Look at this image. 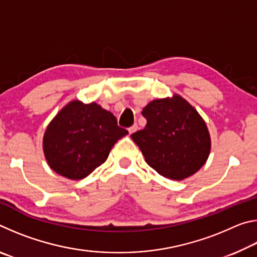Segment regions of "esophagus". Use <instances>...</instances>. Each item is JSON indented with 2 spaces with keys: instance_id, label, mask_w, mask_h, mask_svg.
<instances>
[{
  "instance_id": "obj_1",
  "label": "esophagus",
  "mask_w": 257,
  "mask_h": 257,
  "mask_svg": "<svg viewBox=\"0 0 257 257\" xmlns=\"http://www.w3.org/2000/svg\"><path fill=\"white\" fill-rule=\"evenodd\" d=\"M138 130V125H137V123H135V124H133L132 127L130 128H128V132H129V134H134L135 132H137Z\"/></svg>"
}]
</instances>
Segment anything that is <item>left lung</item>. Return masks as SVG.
<instances>
[{
	"mask_svg": "<svg viewBox=\"0 0 257 257\" xmlns=\"http://www.w3.org/2000/svg\"><path fill=\"white\" fill-rule=\"evenodd\" d=\"M142 114L146 127L132 138L151 168L169 179L182 180L203 167L211 150L210 134L188 102L178 95L155 99Z\"/></svg>",
	"mask_w": 257,
	"mask_h": 257,
	"instance_id": "left-lung-1",
	"label": "left lung"
}]
</instances>
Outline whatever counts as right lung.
I'll return each mask as SVG.
<instances>
[{"label": "right lung", "instance_id": "add662e5", "mask_svg": "<svg viewBox=\"0 0 257 257\" xmlns=\"http://www.w3.org/2000/svg\"><path fill=\"white\" fill-rule=\"evenodd\" d=\"M127 134L115 116L96 103L73 101L49 124L43 149L52 170L78 180L105 162L113 145Z\"/></svg>", "mask_w": 257, "mask_h": 257}]
</instances>
